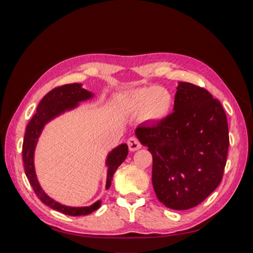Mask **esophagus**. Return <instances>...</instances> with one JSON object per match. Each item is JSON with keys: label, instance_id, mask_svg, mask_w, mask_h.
Returning a JSON list of instances; mask_svg holds the SVG:
<instances>
[{"label": "esophagus", "instance_id": "obj_1", "mask_svg": "<svg viewBox=\"0 0 253 253\" xmlns=\"http://www.w3.org/2000/svg\"><path fill=\"white\" fill-rule=\"evenodd\" d=\"M127 145H128V150L129 151H137L141 148V143L139 142V140L136 138V137H131L127 140Z\"/></svg>", "mask_w": 253, "mask_h": 253}]
</instances>
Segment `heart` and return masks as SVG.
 Here are the masks:
<instances>
[{
	"label": "heart",
	"mask_w": 253,
	"mask_h": 253,
	"mask_svg": "<svg viewBox=\"0 0 253 253\" xmlns=\"http://www.w3.org/2000/svg\"><path fill=\"white\" fill-rule=\"evenodd\" d=\"M127 108L134 113L141 112L148 122H160L170 114L173 96L169 90L158 86H145L131 90L126 98Z\"/></svg>",
	"instance_id": "heart-1"
}]
</instances>
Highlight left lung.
Instances as JSON below:
<instances>
[{"label":"left lung","instance_id":"obj_1","mask_svg":"<svg viewBox=\"0 0 253 253\" xmlns=\"http://www.w3.org/2000/svg\"><path fill=\"white\" fill-rule=\"evenodd\" d=\"M173 113L135 129L153 157L152 182L160 203L188 210L220 183L229 148L228 122L220 102L208 90L178 82Z\"/></svg>","mask_w":253,"mask_h":253}]
</instances>
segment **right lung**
<instances>
[{"mask_svg": "<svg viewBox=\"0 0 253 253\" xmlns=\"http://www.w3.org/2000/svg\"><path fill=\"white\" fill-rule=\"evenodd\" d=\"M93 97L94 94L91 91L84 89L80 83L65 84V85L53 88L43 97L39 105H38L37 113L30 119L26 126L24 141H23L22 156L23 163H24V170L35 193L43 204L50 207L51 209L71 216L87 215V214L100 208L101 201H97L88 207H70L52 200L44 192L39 180L37 178L34 163L35 150L45 125H47L49 121L65 112L78 108L80 102L89 100ZM127 153V144L121 143L118 147L114 148L106 156L105 165L108 167V176H106L105 189L111 187L114 173L117 170V168L125 162Z\"/></svg>", "mask_w": 253, "mask_h": 253, "instance_id": "obj_1", "label": "right lung"}]
</instances>
